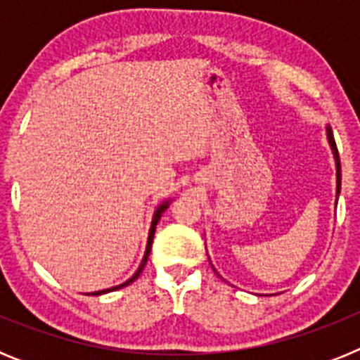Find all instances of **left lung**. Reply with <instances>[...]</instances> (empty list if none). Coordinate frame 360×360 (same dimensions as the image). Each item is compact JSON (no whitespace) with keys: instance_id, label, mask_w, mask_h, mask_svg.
<instances>
[{"instance_id":"obj_1","label":"left lung","mask_w":360,"mask_h":360,"mask_svg":"<svg viewBox=\"0 0 360 360\" xmlns=\"http://www.w3.org/2000/svg\"><path fill=\"white\" fill-rule=\"evenodd\" d=\"M326 131H328V141H330V146H332L333 157H335V164H337V195H339V189H341V160H339V151H337L335 139H333L332 128H328Z\"/></svg>"}]
</instances>
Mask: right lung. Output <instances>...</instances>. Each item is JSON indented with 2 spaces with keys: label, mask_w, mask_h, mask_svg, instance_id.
<instances>
[{
  "label": "right lung",
  "mask_w": 360,
  "mask_h": 360,
  "mask_svg": "<svg viewBox=\"0 0 360 360\" xmlns=\"http://www.w3.org/2000/svg\"><path fill=\"white\" fill-rule=\"evenodd\" d=\"M165 209H167V202L165 203H162L160 207L157 209V212H155V216H153V224H151V229H149V238H148V247H146V254H144V259H142V263H141V266H139V270H136L135 272V276H133L131 279H128V281L126 283H122V285H119V287H115V288H108V290H98V292H94V294L91 295H98V294H106V292H110V290H117V288H122V287H126V285H129V283H133L135 281L136 278H139V276H141V272L142 270H144V266H146V262H148V257H149V252H151V245H153V236H155V229H157V224H158V219H160V216H162V212L165 211Z\"/></svg>",
  "instance_id": "1"
}]
</instances>
